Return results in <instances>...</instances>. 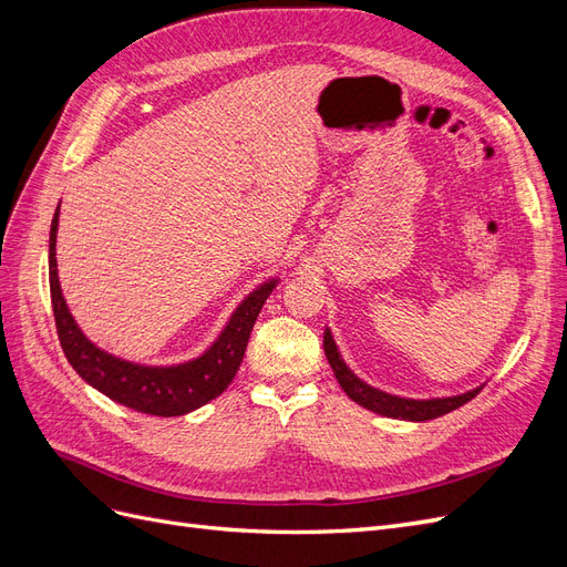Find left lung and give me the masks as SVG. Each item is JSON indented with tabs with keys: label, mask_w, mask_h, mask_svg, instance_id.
<instances>
[{
	"label": "left lung",
	"mask_w": 567,
	"mask_h": 567,
	"mask_svg": "<svg viewBox=\"0 0 567 567\" xmlns=\"http://www.w3.org/2000/svg\"><path fill=\"white\" fill-rule=\"evenodd\" d=\"M323 352H326V359H329V364H331V369L336 373L340 388L346 390L348 398L352 402H357L359 406L373 411V414H381V416H388V419L431 421V419L450 414V411H454V409L463 406L466 402H471L475 394L485 388V383H483V385H477V388H473L468 392L454 394V398H433V400L398 398V394H390V392H383L379 388H371L362 379H357V375L348 369L346 359L340 357L336 340L331 336V329L323 331Z\"/></svg>",
	"instance_id": "left-lung-1"
}]
</instances>
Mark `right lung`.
<instances>
[{"mask_svg": "<svg viewBox=\"0 0 567 567\" xmlns=\"http://www.w3.org/2000/svg\"><path fill=\"white\" fill-rule=\"evenodd\" d=\"M56 231L59 208L54 219H51L49 231L51 307H54L56 331L65 359L84 381L99 392H104L113 402L151 416H184L188 411L219 398L229 388L238 367L244 362L255 319L260 315L265 300L271 296V290L277 288L279 279H269L248 293L244 302L236 307L217 340L200 357L173 367L134 364L96 348L80 331L61 293L56 269Z\"/></svg>", "mask_w": 567, "mask_h": 567, "instance_id": "1", "label": "right lung"}]
</instances>
